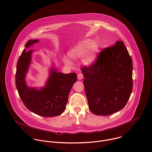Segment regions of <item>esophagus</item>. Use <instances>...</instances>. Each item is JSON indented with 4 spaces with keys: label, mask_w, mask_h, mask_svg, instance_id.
I'll use <instances>...</instances> for the list:
<instances>
[{
    "label": "esophagus",
    "mask_w": 152,
    "mask_h": 152,
    "mask_svg": "<svg viewBox=\"0 0 152 152\" xmlns=\"http://www.w3.org/2000/svg\"><path fill=\"white\" fill-rule=\"evenodd\" d=\"M83 74L82 73H79L78 75H77V78H78V79H79V80H81V79H83Z\"/></svg>",
    "instance_id": "1"
}]
</instances>
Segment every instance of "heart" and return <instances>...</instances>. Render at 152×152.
I'll return each mask as SVG.
<instances>
[{
  "label": "heart",
  "instance_id": "heart-1",
  "mask_svg": "<svg viewBox=\"0 0 152 152\" xmlns=\"http://www.w3.org/2000/svg\"><path fill=\"white\" fill-rule=\"evenodd\" d=\"M98 50L99 45L98 43L89 39L75 45L69 51L68 54L71 58L77 59L82 57L87 51L89 50L88 55L84 59V63L86 64H89L95 61ZM63 61L64 64L67 66L72 65L71 60L67 57L63 58Z\"/></svg>",
  "mask_w": 152,
  "mask_h": 152
}]
</instances>
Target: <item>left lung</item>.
Instances as JSON below:
<instances>
[{
    "instance_id": "1",
    "label": "left lung",
    "mask_w": 152,
    "mask_h": 152,
    "mask_svg": "<svg viewBox=\"0 0 152 152\" xmlns=\"http://www.w3.org/2000/svg\"><path fill=\"white\" fill-rule=\"evenodd\" d=\"M81 70L92 113L109 115L126 106L133 89V63L123 41L102 49L94 62Z\"/></svg>"
}]
</instances>
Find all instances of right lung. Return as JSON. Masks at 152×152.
Here are the masks:
<instances>
[{
  "instance_id": "add662e5",
  "label": "right lung",
  "mask_w": 152,
  "mask_h": 152,
  "mask_svg": "<svg viewBox=\"0 0 152 152\" xmlns=\"http://www.w3.org/2000/svg\"><path fill=\"white\" fill-rule=\"evenodd\" d=\"M38 39L29 40L26 48L38 42ZM25 48L17 62L15 75L16 86L24 105L35 114L50 117L61 114L66 107L69 92L77 80L76 73L63 74L52 69L46 85L41 90L29 88L25 77L31 62L32 50Z\"/></svg>"
}]
</instances>
